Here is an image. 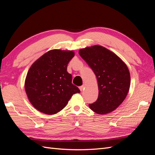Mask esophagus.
<instances>
[{
  "mask_svg": "<svg viewBox=\"0 0 155 155\" xmlns=\"http://www.w3.org/2000/svg\"><path fill=\"white\" fill-rule=\"evenodd\" d=\"M84 88H85V85H84L81 86V87H79V89H80L81 91H82Z\"/></svg>",
  "mask_w": 155,
  "mask_h": 155,
  "instance_id": "1",
  "label": "esophagus"
}]
</instances>
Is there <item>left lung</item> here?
I'll list each match as a JSON object with an SVG mask.
<instances>
[{"label":"left lung","instance_id":"left-lung-1","mask_svg":"<svg viewBox=\"0 0 155 155\" xmlns=\"http://www.w3.org/2000/svg\"><path fill=\"white\" fill-rule=\"evenodd\" d=\"M79 54L94 72L98 84L97 100L89 104V107L99 114L114 110L129 90L130 76L127 66L116 54L102 46L80 49Z\"/></svg>","mask_w":155,"mask_h":155}]
</instances>
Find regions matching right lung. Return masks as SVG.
<instances>
[{
	"label": "right lung",
	"instance_id": "add662e5",
	"mask_svg": "<svg viewBox=\"0 0 155 155\" xmlns=\"http://www.w3.org/2000/svg\"><path fill=\"white\" fill-rule=\"evenodd\" d=\"M74 56L72 50L54 49L32 64L27 73L25 88L28 98L37 110L46 114L61 110L79 89L72 83L67 66Z\"/></svg>",
	"mask_w": 155,
	"mask_h": 155
}]
</instances>
